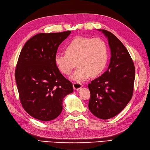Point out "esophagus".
Listing matches in <instances>:
<instances>
[{"mask_svg": "<svg viewBox=\"0 0 150 150\" xmlns=\"http://www.w3.org/2000/svg\"><path fill=\"white\" fill-rule=\"evenodd\" d=\"M82 87H83V85L80 83H78V82L73 83V88H74V90H79Z\"/></svg>", "mask_w": 150, "mask_h": 150, "instance_id": "obj_1", "label": "esophagus"}]
</instances>
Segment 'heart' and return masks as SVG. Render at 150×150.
<instances>
[{"label": "heart", "instance_id": "heart-1", "mask_svg": "<svg viewBox=\"0 0 150 150\" xmlns=\"http://www.w3.org/2000/svg\"><path fill=\"white\" fill-rule=\"evenodd\" d=\"M108 48L100 38L78 36L66 45L65 54H57L54 63L59 71L69 75L79 66L72 78L78 82L85 81L91 76L100 75L108 62Z\"/></svg>", "mask_w": 150, "mask_h": 150}]
</instances>
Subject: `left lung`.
Segmentation results:
<instances>
[{
	"instance_id": "obj_1",
	"label": "left lung",
	"mask_w": 150,
	"mask_h": 150,
	"mask_svg": "<svg viewBox=\"0 0 150 150\" xmlns=\"http://www.w3.org/2000/svg\"><path fill=\"white\" fill-rule=\"evenodd\" d=\"M108 38L111 57L108 71L88 83V109L103 120L120 113L133 93L135 65L126 48L111 32L99 30Z\"/></svg>"
}]
</instances>
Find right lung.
<instances>
[{
  "label": "right lung",
  "instance_id": "right-lung-1",
  "mask_svg": "<svg viewBox=\"0 0 150 150\" xmlns=\"http://www.w3.org/2000/svg\"><path fill=\"white\" fill-rule=\"evenodd\" d=\"M71 32L38 33L21 51L15 71L19 99L26 112L38 120L56 118L64 97L73 92L72 83L54 63L58 47Z\"/></svg>",
  "mask_w": 150,
  "mask_h": 150
}]
</instances>
